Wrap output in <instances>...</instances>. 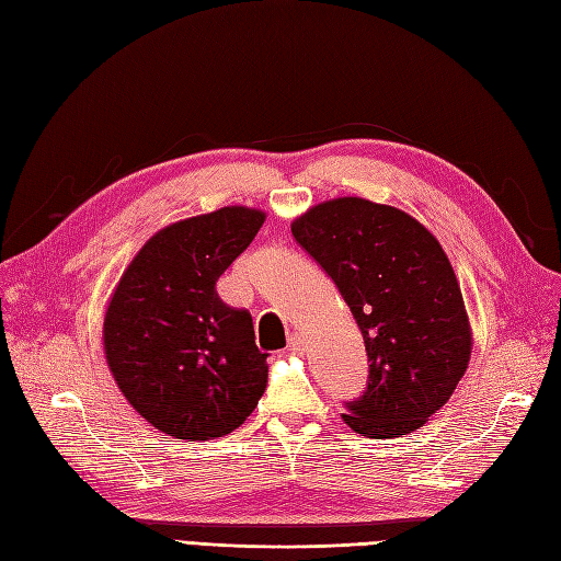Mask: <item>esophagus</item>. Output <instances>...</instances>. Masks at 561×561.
I'll return each instance as SVG.
<instances>
[{"instance_id": "34e87169", "label": "esophagus", "mask_w": 561, "mask_h": 561, "mask_svg": "<svg viewBox=\"0 0 561 561\" xmlns=\"http://www.w3.org/2000/svg\"><path fill=\"white\" fill-rule=\"evenodd\" d=\"M304 348H307V342H304V336L301 334H290V339H287V351L301 353Z\"/></svg>"}]
</instances>
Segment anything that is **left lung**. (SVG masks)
I'll return each mask as SVG.
<instances>
[{"instance_id": "1", "label": "left lung", "mask_w": 561, "mask_h": 561, "mask_svg": "<svg viewBox=\"0 0 561 561\" xmlns=\"http://www.w3.org/2000/svg\"><path fill=\"white\" fill-rule=\"evenodd\" d=\"M293 236L332 278L365 339L367 386L344 402V421L371 439L421 428L470 360L468 316L445 250L414 217L355 196L320 203Z\"/></svg>"}]
</instances>
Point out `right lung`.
<instances>
[{"instance_id": "obj_1", "label": "right lung", "mask_w": 561, "mask_h": 561, "mask_svg": "<svg viewBox=\"0 0 561 561\" xmlns=\"http://www.w3.org/2000/svg\"><path fill=\"white\" fill-rule=\"evenodd\" d=\"M264 213L222 208L159 231L118 280L105 353L126 400L161 433L196 443L239 428L266 390L252 316L215 285L252 243Z\"/></svg>"}]
</instances>
